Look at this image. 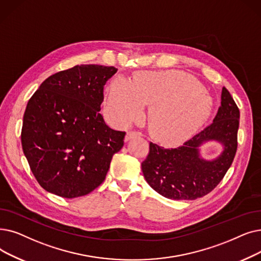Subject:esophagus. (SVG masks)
Returning a JSON list of instances; mask_svg holds the SVG:
<instances>
[{
    "instance_id": "obj_1",
    "label": "esophagus",
    "mask_w": 261,
    "mask_h": 261,
    "mask_svg": "<svg viewBox=\"0 0 261 261\" xmlns=\"http://www.w3.org/2000/svg\"><path fill=\"white\" fill-rule=\"evenodd\" d=\"M142 135H143V133H142V132H140V131H137V130L129 131V132L127 133L126 140H127V141H129V140H131V139H133V138H137V137H142Z\"/></svg>"
}]
</instances>
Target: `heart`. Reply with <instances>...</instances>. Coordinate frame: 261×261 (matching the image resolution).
<instances>
[{"label":"heart","mask_w":261,"mask_h":261,"mask_svg":"<svg viewBox=\"0 0 261 261\" xmlns=\"http://www.w3.org/2000/svg\"><path fill=\"white\" fill-rule=\"evenodd\" d=\"M145 105H151L149 127L155 137L177 142L201 126L211 99L194 77L178 70L142 72L133 82L119 75L110 85L106 114L126 127L143 115Z\"/></svg>","instance_id":"b5f03b06"}]
</instances>
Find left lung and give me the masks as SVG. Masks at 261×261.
<instances>
[{
    "label": "left lung",
    "mask_w": 261,
    "mask_h": 261,
    "mask_svg": "<svg viewBox=\"0 0 261 261\" xmlns=\"http://www.w3.org/2000/svg\"><path fill=\"white\" fill-rule=\"evenodd\" d=\"M239 120V108L223 87L217 115L201 131L175 148L150 142L149 153L142 162L146 181L169 199L193 200L207 195L221 182L233 161ZM210 139L223 142L224 151L217 161L205 162L199 158L198 147Z\"/></svg>",
    "instance_id": "8db88e82"
}]
</instances>
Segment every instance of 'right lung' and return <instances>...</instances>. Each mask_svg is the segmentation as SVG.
Wrapping results in <instances>:
<instances>
[{
    "instance_id": "add662e5",
    "label": "right lung",
    "mask_w": 261,
    "mask_h": 261,
    "mask_svg": "<svg viewBox=\"0 0 261 261\" xmlns=\"http://www.w3.org/2000/svg\"><path fill=\"white\" fill-rule=\"evenodd\" d=\"M115 67L74 66L44 80L29 100L21 144L33 175L64 198L84 196L103 182L126 132L101 115L105 85Z\"/></svg>"
}]
</instances>
